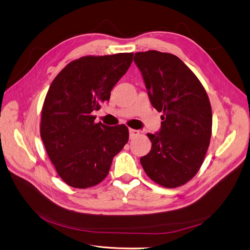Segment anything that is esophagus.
<instances>
[{
  "label": "esophagus",
  "mask_w": 250,
  "mask_h": 250,
  "mask_svg": "<svg viewBox=\"0 0 250 250\" xmlns=\"http://www.w3.org/2000/svg\"><path fill=\"white\" fill-rule=\"evenodd\" d=\"M140 135V132L138 131V129H134V128H129V138L131 139H134L136 138L137 136Z\"/></svg>",
  "instance_id": "34e87169"
}]
</instances>
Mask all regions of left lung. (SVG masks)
I'll list each match as a JSON object with an SVG mask.
<instances>
[{
    "label": "left lung",
    "mask_w": 250,
    "mask_h": 250,
    "mask_svg": "<svg viewBox=\"0 0 250 250\" xmlns=\"http://www.w3.org/2000/svg\"><path fill=\"white\" fill-rule=\"evenodd\" d=\"M152 106L161 115L159 134H147L152 147L140 161L147 176L165 188L185 185L201 167L208 149L211 106L204 86L180 58L155 50L138 52Z\"/></svg>",
    "instance_id": "left-lung-1"
}]
</instances>
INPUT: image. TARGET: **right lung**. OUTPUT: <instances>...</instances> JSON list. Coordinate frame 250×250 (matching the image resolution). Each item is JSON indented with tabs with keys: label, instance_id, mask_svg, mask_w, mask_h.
I'll return each instance as SVG.
<instances>
[{
	"label": "right lung",
	"instance_id": "right-lung-1",
	"mask_svg": "<svg viewBox=\"0 0 250 250\" xmlns=\"http://www.w3.org/2000/svg\"><path fill=\"white\" fill-rule=\"evenodd\" d=\"M133 53L83 56L69 62L52 82L42 108L40 134L59 177L68 186L91 188L109 172L128 141L125 125L95 123L92 112L110 98Z\"/></svg>",
	"mask_w": 250,
	"mask_h": 250
}]
</instances>
